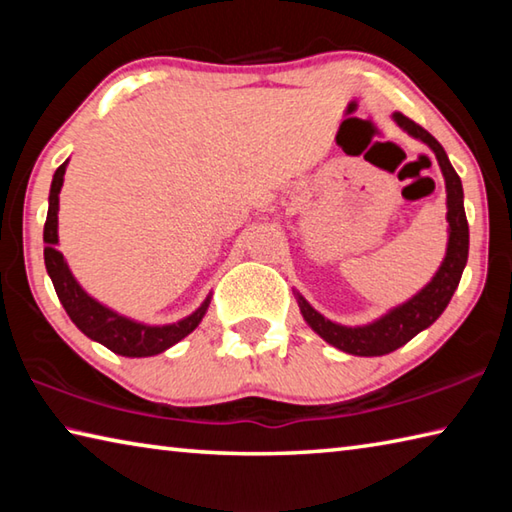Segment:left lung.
<instances>
[{
  "label": "left lung",
  "instance_id": "obj_1",
  "mask_svg": "<svg viewBox=\"0 0 512 512\" xmlns=\"http://www.w3.org/2000/svg\"><path fill=\"white\" fill-rule=\"evenodd\" d=\"M393 119L397 126L404 128L411 137L424 142L436 153L447 189V253L443 264H440L427 287L420 289L404 305L391 309L388 314L372 320L368 325L345 327L332 323L323 314H318L298 293V307L302 318L307 320V325L329 345H334V348L348 354H357V357H381V354L393 352L402 348L404 343H409L422 329L436 323V318L443 314L449 300L454 296L458 282H461L463 268L467 264V250H470V228H467V216L463 207V185L452 167V162H449L445 149L440 146L436 137L424 131L422 126L415 124L409 117H404L402 112H395Z\"/></svg>",
  "mask_w": 512,
  "mask_h": 512
}]
</instances>
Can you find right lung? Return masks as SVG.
I'll return each mask as SVG.
<instances>
[{
	"label": "right lung",
	"instance_id": "1",
	"mask_svg": "<svg viewBox=\"0 0 512 512\" xmlns=\"http://www.w3.org/2000/svg\"><path fill=\"white\" fill-rule=\"evenodd\" d=\"M67 169V160L60 164L54 173L49 189V212L45 221V266L47 273L54 282L58 300L63 302L67 316L72 323L81 329L92 341L106 345L108 350L121 357H153L160 354L178 341H183L187 334H192L201 323L207 307H210V296L198 307L194 314L178 320L171 325H144L133 318H126L117 311L101 305L99 300L83 291L76 282V277L69 271L63 253L58 250V194L63 187V176Z\"/></svg>",
	"mask_w": 512,
	"mask_h": 512
}]
</instances>
